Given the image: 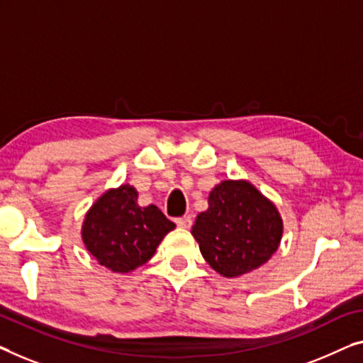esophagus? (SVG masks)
Here are the masks:
<instances>
[{
	"label": "esophagus",
	"mask_w": 363,
	"mask_h": 363,
	"mask_svg": "<svg viewBox=\"0 0 363 363\" xmlns=\"http://www.w3.org/2000/svg\"><path fill=\"white\" fill-rule=\"evenodd\" d=\"M176 223H177V226H181V228L189 230L192 226V218L191 216H182V218L176 220Z\"/></svg>",
	"instance_id": "esophagus-1"
}]
</instances>
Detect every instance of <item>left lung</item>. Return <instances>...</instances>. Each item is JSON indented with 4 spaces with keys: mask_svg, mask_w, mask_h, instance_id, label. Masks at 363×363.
I'll list each match as a JSON object with an SVG mask.
<instances>
[{
    "mask_svg": "<svg viewBox=\"0 0 363 363\" xmlns=\"http://www.w3.org/2000/svg\"><path fill=\"white\" fill-rule=\"evenodd\" d=\"M284 221L272 200L246 179H225L210 191L192 236L215 272L228 279L250 274L279 250Z\"/></svg>",
    "mask_w": 363,
    "mask_h": 363,
    "instance_id": "obj_1",
    "label": "left lung"
}]
</instances>
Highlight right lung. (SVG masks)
<instances>
[{
  "label": "right lung",
  "mask_w": 363,
  "mask_h": 363,
  "mask_svg": "<svg viewBox=\"0 0 363 363\" xmlns=\"http://www.w3.org/2000/svg\"><path fill=\"white\" fill-rule=\"evenodd\" d=\"M176 228L156 205L140 207L130 184L107 189L84 215L81 238L101 266L130 274L155 256L163 238Z\"/></svg>",
  "instance_id": "1"
}]
</instances>
